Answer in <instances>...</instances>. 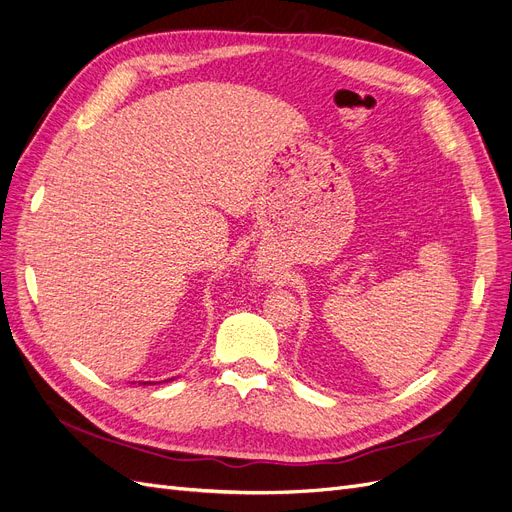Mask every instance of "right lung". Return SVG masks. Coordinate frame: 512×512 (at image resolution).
I'll return each instance as SVG.
<instances>
[{"instance_id": "add662e5", "label": "right lung", "mask_w": 512, "mask_h": 512, "mask_svg": "<svg viewBox=\"0 0 512 512\" xmlns=\"http://www.w3.org/2000/svg\"><path fill=\"white\" fill-rule=\"evenodd\" d=\"M141 384H149V382H141Z\"/></svg>"}]
</instances>
